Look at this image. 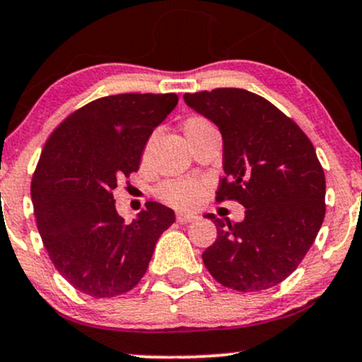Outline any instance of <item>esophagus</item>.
<instances>
[{
  "instance_id": "esophagus-1",
  "label": "esophagus",
  "mask_w": 362,
  "mask_h": 362,
  "mask_svg": "<svg viewBox=\"0 0 362 362\" xmlns=\"http://www.w3.org/2000/svg\"><path fill=\"white\" fill-rule=\"evenodd\" d=\"M177 223L180 224H187V223H194L195 219H197V216L195 214H185V213H177Z\"/></svg>"
}]
</instances>
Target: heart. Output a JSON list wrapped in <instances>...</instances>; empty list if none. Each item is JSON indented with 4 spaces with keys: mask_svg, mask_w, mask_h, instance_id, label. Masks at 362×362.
I'll list each match as a JSON object with an SVG mask.
<instances>
[{
    "mask_svg": "<svg viewBox=\"0 0 362 362\" xmlns=\"http://www.w3.org/2000/svg\"><path fill=\"white\" fill-rule=\"evenodd\" d=\"M213 124L206 117L201 115H189L184 120V132L187 138H194L195 134L202 131V129L211 127ZM153 139H149L144 146L143 160H148L149 149H151ZM204 184L194 178H180V180H168L160 185L156 190V195L165 202V204L177 207V209H192L202 201L204 197Z\"/></svg>",
    "mask_w": 362,
    "mask_h": 362,
    "instance_id": "heart-1",
    "label": "heart"
}]
</instances>
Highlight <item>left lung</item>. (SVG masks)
<instances>
[{
  "instance_id": "left-lung-1",
  "label": "left lung",
  "mask_w": 362,
  "mask_h": 362,
  "mask_svg": "<svg viewBox=\"0 0 362 362\" xmlns=\"http://www.w3.org/2000/svg\"><path fill=\"white\" fill-rule=\"evenodd\" d=\"M223 136L224 177L216 201H238L242 223L214 214L216 242L202 253L226 288L253 293L296 271L325 218V173L308 136L260 95L242 88L185 93Z\"/></svg>"
}]
</instances>
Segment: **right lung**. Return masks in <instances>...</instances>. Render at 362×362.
<instances>
[{
	"label": "right lung",
	"mask_w": 362,
	"mask_h": 362,
	"mask_svg": "<svg viewBox=\"0 0 362 362\" xmlns=\"http://www.w3.org/2000/svg\"><path fill=\"white\" fill-rule=\"evenodd\" d=\"M175 93H120L74 110L45 141L32 178L37 228L49 259L74 289L114 298L148 271L155 245L175 221L158 202L131 224L115 211L120 177L138 172L151 136L175 109Z\"/></svg>",
	"instance_id": "1"
}]
</instances>
